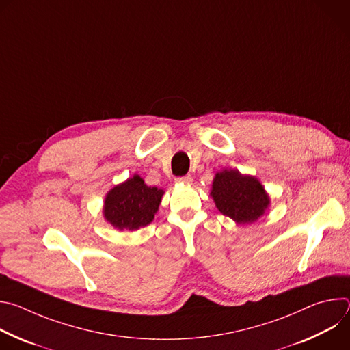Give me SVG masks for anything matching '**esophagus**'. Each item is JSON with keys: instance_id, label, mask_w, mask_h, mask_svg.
Returning a JSON list of instances; mask_svg holds the SVG:
<instances>
[{"instance_id": "1", "label": "esophagus", "mask_w": 350, "mask_h": 350, "mask_svg": "<svg viewBox=\"0 0 350 350\" xmlns=\"http://www.w3.org/2000/svg\"><path fill=\"white\" fill-rule=\"evenodd\" d=\"M191 181H192V177H191L189 174L181 176V177H177V178H176V183H178V184H189Z\"/></svg>"}]
</instances>
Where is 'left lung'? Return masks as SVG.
I'll return each instance as SVG.
<instances>
[{
    "label": "left lung",
    "instance_id": "8db88e82",
    "mask_svg": "<svg viewBox=\"0 0 350 350\" xmlns=\"http://www.w3.org/2000/svg\"><path fill=\"white\" fill-rule=\"evenodd\" d=\"M212 196L220 213L239 224L256 221L270 204L263 185L255 177L242 176L237 170L216 174Z\"/></svg>",
    "mask_w": 350,
    "mask_h": 350
}]
</instances>
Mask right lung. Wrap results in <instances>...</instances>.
<instances>
[{
  "instance_id": "1",
  "label": "right lung",
  "mask_w": 350,
  "mask_h": 350,
  "mask_svg": "<svg viewBox=\"0 0 350 350\" xmlns=\"http://www.w3.org/2000/svg\"><path fill=\"white\" fill-rule=\"evenodd\" d=\"M163 191L148 187L139 176L115 187L105 198V219L119 230H137L154 220Z\"/></svg>"
}]
</instances>
